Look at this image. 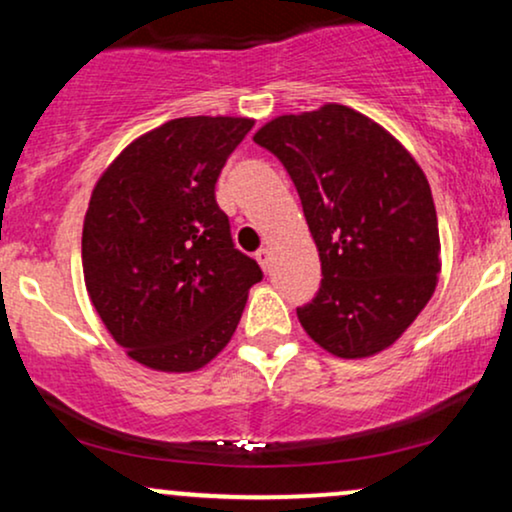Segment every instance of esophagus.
Here are the masks:
<instances>
[{
	"instance_id": "1",
	"label": "esophagus",
	"mask_w": 512,
	"mask_h": 512,
	"mask_svg": "<svg viewBox=\"0 0 512 512\" xmlns=\"http://www.w3.org/2000/svg\"><path fill=\"white\" fill-rule=\"evenodd\" d=\"M257 262H260V267L264 269V272H269V267H272V252H269V248H260L255 252Z\"/></svg>"
}]
</instances>
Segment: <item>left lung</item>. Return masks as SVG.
<instances>
[{
  "label": "left lung",
  "mask_w": 512,
  "mask_h": 512,
  "mask_svg": "<svg viewBox=\"0 0 512 512\" xmlns=\"http://www.w3.org/2000/svg\"><path fill=\"white\" fill-rule=\"evenodd\" d=\"M289 170L322 262V284L298 320L339 358H368L409 330L431 301L440 236L431 185L383 125L325 103L255 132Z\"/></svg>",
  "instance_id": "left-lung-1"
}]
</instances>
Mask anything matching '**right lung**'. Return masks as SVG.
<instances>
[{"instance_id": "obj_1", "label": "right lung", "mask_w": 512, "mask_h": 512, "mask_svg": "<svg viewBox=\"0 0 512 512\" xmlns=\"http://www.w3.org/2000/svg\"><path fill=\"white\" fill-rule=\"evenodd\" d=\"M250 117H178L127 144L91 192L81 264L93 308L132 361L192 373L236 332L262 269L236 250L214 185Z\"/></svg>"}]
</instances>
